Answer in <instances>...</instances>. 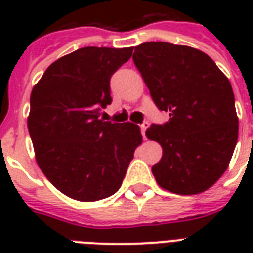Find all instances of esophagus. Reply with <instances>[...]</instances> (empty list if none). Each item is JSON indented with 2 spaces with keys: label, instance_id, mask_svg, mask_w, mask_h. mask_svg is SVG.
<instances>
[{
  "label": "esophagus",
  "instance_id": "esophagus-1",
  "mask_svg": "<svg viewBox=\"0 0 253 253\" xmlns=\"http://www.w3.org/2000/svg\"><path fill=\"white\" fill-rule=\"evenodd\" d=\"M148 126H150V125H148V122H144L142 125V126H140V131H142L143 138L146 136V130H147V128H148Z\"/></svg>",
  "mask_w": 253,
  "mask_h": 253
}]
</instances>
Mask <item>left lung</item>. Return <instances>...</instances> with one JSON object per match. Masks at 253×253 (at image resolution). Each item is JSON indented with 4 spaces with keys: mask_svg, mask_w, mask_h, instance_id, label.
<instances>
[{
    "mask_svg": "<svg viewBox=\"0 0 253 253\" xmlns=\"http://www.w3.org/2000/svg\"><path fill=\"white\" fill-rule=\"evenodd\" d=\"M132 59L156 106L170 117L146 131L163 148L152 167L156 182L184 196L208 190L228 168L238 142L230 81L211 57L189 45L147 42Z\"/></svg>",
    "mask_w": 253,
    "mask_h": 253,
    "instance_id": "obj_1",
    "label": "left lung"
}]
</instances>
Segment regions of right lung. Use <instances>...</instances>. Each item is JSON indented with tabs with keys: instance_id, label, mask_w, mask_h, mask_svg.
Instances as JSON below:
<instances>
[{
	"instance_id": "right-lung-1",
	"label": "right lung",
	"mask_w": 253,
	"mask_h": 253,
	"mask_svg": "<svg viewBox=\"0 0 253 253\" xmlns=\"http://www.w3.org/2000/svg\"><path fill=\"white\" fill-rule=\"evenodd\" d=\"M132 47H84L61 56L33 87L27 127L35 160L51 184L81 202L113 196L143 142L131 122L99 119L111 102L110 77Z\"/></svg>"
}]
</instances>
